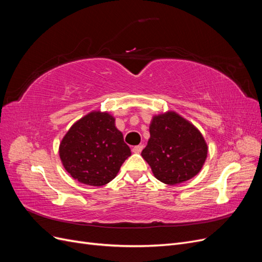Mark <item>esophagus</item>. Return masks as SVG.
I'll return each instance as SVG.
<instances>
[{"mask_svg": "<svg viewBox=\"0 0 262 262\" xmlns=\"http://www.w3.org/2000/svg\"><path fill=\"white\" fill-rule=\"evenodd\" d=\"M142 149H143V145H137L132 148V152L136 154H140L142 152Z\"/></svg>", "mask_w": 262, "mask_h": 262, "instance_id": "1", "label": "esophagus"}]
</instances>
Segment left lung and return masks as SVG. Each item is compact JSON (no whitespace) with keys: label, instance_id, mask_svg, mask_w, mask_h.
I'll return each mask as SVG.
<instances>
[{"label":"left lung","instance_id":"obj_1","mask_svg":"<svg viewBox=\"0 0 262 262\" xmlns=\"http://www.w3.org/2000/svg\"><path fill=\"white\" fill-rule=\"evenodd\" d=\"M149 134L141 155L156 179L172 186L191 179L201 170L208 146L200 131L186 119L173 112L155 116Z\"/></svg>","mask_w":262,"mask_h":262}]
</instances>
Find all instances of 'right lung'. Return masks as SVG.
Wrapping results in <instances>:
<instances>
[{"label": "right lung", "mask_w": 262, "mask_h": 262, "mask_svg": "<svg viewBox=\"0 0 262 262\" xmlns=\"http://www.w3.org/2000/svg\"><path fill=\"white\" fill-rule=\"evenodd\" d=\"M59 154L66 170L75 180L100 187L117 176L131 149L112 115L93 112L71 126L61 141Z\"/></svg>", "instance_id": "right-lung-1"}]
</instances>
